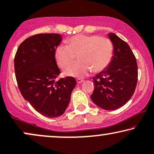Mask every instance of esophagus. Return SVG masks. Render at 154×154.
I'll return each mask as SVG.
<instances>
[{"mask_svg": "<svg viewBox=\"0 0 154 154\" xmlns=\"http://www.w3.org/2000/svg\"><path fill=\"white\" fill-rule=\"evenodd\" d=\"M76 81H77V82L78 84H80L82 82H84V79H79V78H77V79H76Z\"/></svg>", "mask_w": 154, "mask_h": 154, "instance_id": "34e87169", "label": "esophagus"}]
</instances>
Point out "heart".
Returning a JSON list of instances; mask_svg holds the SVG:
<instances>
[{"label": "heart", "instance_id": "b5f03b06", "mask_svg": "<svg viewBox=\"0 0 154 154\" xmlns=\"http://www.w3.org/2000/svg\"><path fill=\"white\" fill-rule=\"evenodd\" d=\"M65 45H59L54 52V57L62 69L72 63L76 56L78 61L66 70V75L72 77H85L92 70L97 73L104 70L112 61L114 46L106 37L77 35L68 38Z\"/></svg>", "mask_w": 154, "mask_h": 154}]
</instances>
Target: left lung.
I'll return each instance as SVG.
<instances>
[{
  "label": "left lung",
  "mask_w": 154,
  "mask_h": 154,
  "mask_svg": "<svg viewBox=\"0 0 154 154\" xmlns=\"http://www.w3.org/2000/svg\"><path fill=\"white\" fill-rule=\"evenodd\" d=\"M114 55L109 67L93 78L94 89L91 99L99 107L115 110L131 98L138 81L135 55L129 45L114 33L109 34Z\"/></svg>",
  "instance_id": "1"
}]
</instances>
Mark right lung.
<instances>
[{"instance_id": "1", "label": "right lung", "mask_w": 154, "mask_h": 154, "mask_svg": "<svg viewBox=\"0 0 154 154\" xmlns=\"http://www.w3.org/2000/svg\"><path fill=\"white\" fill-rule=\"evenodd\" d=\"M61 40L60 34L33 35L19 45L14 58L15 78L23 98L50 118L65 113L76 85L72 77L57 79L61 72L54 52Z\"/></svg>"}]
</instances>
